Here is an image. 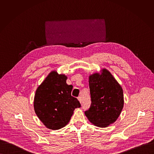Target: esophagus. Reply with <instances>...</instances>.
<instances>
[{"label": "esophagus", "instance_id": "esophagus-1", "mask_svg": "<svg viewBox=\"0 0 154 154\" xmlns=\"http://www.w3.org/2000/svg\"><path fill=\"white\" fill-rule=\"evenodd\" d=\"M78 100L79 101V102L81 103H82V99H81V97H80V96H79V97H78Z\"/></svg>", "mask_w": 154, "mask_h": 154}]
</instances>
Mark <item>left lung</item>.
I'll return each instance as SVG.
<instances>
[{
    "label": "left lung",
    "instance_id": "obj_1",
    "mask_svg": "<svg viewBox=\"0 0 154 154\" xmlns=\"http://www.w3.org/2000/svg\"><path fill=\"white\" fill-rule=\"evenodd\" d=\"M89 87L91 104L85 114L95 126L107 127L116 122L123 109V89L106 69L101 74L95 73L89 76Z\"/></svg>",
    "mask_w": 154,
    "mask_h": 154
}]
</instances>
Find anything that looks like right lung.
Listing matches in <instances>:
<instances>
[{"mask_svg": "<svg viewBox=\"0 0 154 154\" xmlns=\"http://www.w3.org/2000/svg\"><path fill=\"white\" fill-rule=\"evenodd\" d=\"M67 76L51 72L37 88L34 107L37 117L50 129H60L69 123L76 108L81 107L76 98L71 95L72 85L66 84Z\"/></svg>", "mask_w": 154, "mask_h": 154, "instance_id": "right-lung-1", "label": "right lung"}]
</instances>
